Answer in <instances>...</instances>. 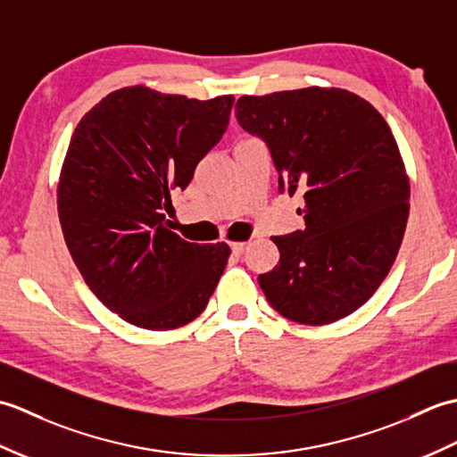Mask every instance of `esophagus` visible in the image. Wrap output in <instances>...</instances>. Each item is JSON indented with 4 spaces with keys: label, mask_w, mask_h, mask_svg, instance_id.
<instances>
[{
    "label": "esophagus",
    "mask_w": 457,
    "mask_h": 457,
    "mask_svg": "<svg viewBox=\"0 0 457 457\" xmlns=\"http://www.w3.org/2000/svg\"><path fill=\"white\" fill-rule=\"evenodd\" d=\"M245 249H247V244H231V251H234V255H244Z\"/></svg>",
    "instance_id": "1"
}]
</instances>
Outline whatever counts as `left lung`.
I'll return each mask as SVG.
<instances>
[{
    "mask_svg": "<svg viewBox=\"0 0 457 457\" xmlns=\"http://www.w3.org/2000/svg\"><path fill=\"white\" fill-rule=\"evenodd\" d=\"M241 128L267 145L280 194H303L304 229L270 237L278 265L259 275L267 303L293 322L349 316L389 273L409 220V177L371 104L339 88L241 96Z\"/></svg>",
    "mask_w": 457,
    "mask_h": 457,
    "instance_id": "left-lung-1",
    "label": "left lung"
}]
</instances>
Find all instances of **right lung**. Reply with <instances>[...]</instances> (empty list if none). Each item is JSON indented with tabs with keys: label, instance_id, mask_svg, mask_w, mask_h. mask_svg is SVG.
<instances>
[{
	"label": "right lung",
	"instance_id": "add662e5",
	"mask_svg": "<svg viewBox=\"0 0 457 457\" xmlns=\"http://www.w3.org/2000/svg\"><path fill=\"white\" fill-rule=\"evenodd\" d=\"M231 108L234 96L200 102L131 86L72 133L58 182L64 241L86 285L125 322L180 328L218 287L228 244H190L167 229L162 210L220 143Z\"/></svg>",
	"mask_w": 457,
	"mask_h": 457
}]
</instances>
